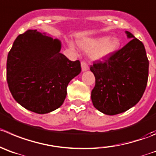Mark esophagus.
Wrapping results in <instances>:
<instances>
[{
    "label": "esophagus",
    "instance_id": "1",
    "mask_svg": "<svg viewBox=\"0 0 156 156\" xmlns=\"http://www.w3.org/2000/svg\"><path fill=\"white\" fill-rule=\"evenodd\" d=\"M81 71H88V69H89L88 65H87L85 62H81Z\"/></svg>",
    "mask_w": 156,
    "mask_h": 156
}]
</instances>
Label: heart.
<instances>
[{
	"instance_id": "obj_1",
	"label": "heart",
	"mask_w": 156,
	"mask_h": 156,
	"mask_svg": "<svg viewBox=\"0 0 156 156\" xmlns=\"http://www.w3.org/2000/svg\"><path fill=\"white\" fill-rule=\"evenodd\" d=\"M84 50L88 51V57L92 61H103L116 53L121 47V40L118 37L102 35L85 37L78 41Z\"/></svg>"
}]
</instances>
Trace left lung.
Masks as SVG:
<instances>
[{
	"label": "left lung",
	"instance_id": "obj_1",
	"mask_svg": "<svg viewBox=\"0 0 156 156\" xmlns=\"http://www.w3.org/2000/svg\"><path fill=\"white\" fill-rule=\"evenodd\" d=\"M130 41L115 55L91 65L95 78L91 101L96 109L114 115L135 106L143 95L148 77V60L142 41L126 31Z\"/></svg>",
	"mask_w": 156,
	"mask_h": 156
}]
</instances>
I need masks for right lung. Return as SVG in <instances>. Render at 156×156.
Returning a JSON list of instances; mask_svg holds the SVG:
<instances>
[{"mask_svg": "<svg viewBox=\"0 0 156 156\" xmlns=\"http://www.w3.org/2000/svg\"><path fill=\"white\" fill-rule=\"evenodd\" d=\"M62 42L28 30L17 36L8 55L7 81L13 98L24 108L47 114L62 106L71 80L81 72L79 61L60 53Z\"/></svg>", "mask_w": 156, "mask_h": 156, "instance_id": "obj_1", "label": "right lung"}]
</instances>
